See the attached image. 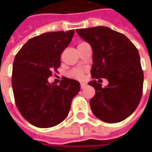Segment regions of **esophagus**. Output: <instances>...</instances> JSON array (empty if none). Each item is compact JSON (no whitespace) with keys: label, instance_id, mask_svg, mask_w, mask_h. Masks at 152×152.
<instances>
[{"label":"esophagus","instance_id":"1","mask_svg":"<svg viewBox=\"0 0 152 152\" xmlns=\"http://www.w3.org/2000/svg\"><path fill=\"white\" fill-rule=\"evenodd\" d=\"M86 86V83L80 82V87H81V89H83V88H85Z\"/></svg>","mask_w":152,"mask_h":152}]
</instances>
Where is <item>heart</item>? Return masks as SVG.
<instances>
[{"label": "heart", "instance_id": "b5f03b06", "mask_svg": "<svg viewBox=\"0 0 152 152\" xmlns=\"http://www.w3.org/2000/svg\"><path fill=\"white\" fill-rule=\"evenodd\" d=\"M85 73H86V70L83 68H74L71 71L70 76L76 79L81 80L85 77Z\"/></svg>", "mask_w": 152, "mask_h": 152}]
</instances>
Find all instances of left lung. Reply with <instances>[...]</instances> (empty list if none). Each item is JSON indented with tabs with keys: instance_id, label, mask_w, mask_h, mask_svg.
I'll return each instance as SVG.
<instances>
[{
	"instance_id": "1",
	"label": "left lung",
	"mask_w": 152,
	"mask_h": 152,
	"mask_svg": "<svg viewBox=\"0 0 152 152\" xmlns=\"http://www.w3.org/2000/svg\"><path fill=\"white\" fill-rule=\"evenodd\" d=\"M93 50L92 78H106L108 85L93 80L95 89L90 99L93 113L107 123H117L137 108L142 95L143 72L137 49L124 34L107 27L76 29Z\"/></svg>"
}]
</instances>
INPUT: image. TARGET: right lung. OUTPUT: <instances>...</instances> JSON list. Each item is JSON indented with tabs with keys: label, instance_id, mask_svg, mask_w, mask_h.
I'll use <instances>...</instances> for the list:
<instances>
[{
	"label": "right lung",
	"instance_id": "right-lung-1",
	"mask_svg": "<svg viewBox=\"0 0 152 152\" xmlns=\"http://www.w3.org/2000/svg\"><path fill=\"white\" fill-rule=\"evenodd\" d=\"M75 31L46 32L31 38L14 60L12 88L15 104L26 121L38 128L60 124L69 113L80 89L76 80L63 77L60 84L48 82L61 65L60 56Z\"/></svg>",
	"mask_w": 152,
	"mask_h": 152
}]
</instances>
